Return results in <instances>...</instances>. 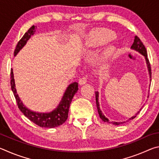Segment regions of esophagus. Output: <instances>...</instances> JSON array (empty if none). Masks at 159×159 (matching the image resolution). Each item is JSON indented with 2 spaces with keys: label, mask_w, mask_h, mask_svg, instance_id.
I'll return each instance as SVG.
<instances>
[{
  "label": "esophagus",
  "mask_w": 159,
  "mask_h": 159,
  "mask_svg": "<svg viewBox=\"0 0 159 159\" xmlns=\"http://www.w3.org/2000/svg\"><path fill=\"white\" fill-rule=\"evenodd\" d=\"M90 75L89 74H87V75H85V76H83L82 78H80V79H79V84L80 85H83V84H85V83L87 82V80L89 79V78H90Z\"/></svg>",
  "instance_id": "1"
}]
</instances>
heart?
<instances>
[{
    "label": "heart",
    "mask_w": 159,
    "mask_h": 159,
    "mask_svg": "<svg viewBox=\"0 0 159 159\" xmlns=\"http://www.w3.org/2000/svg\"><path fill=\"white\" fill-rule=\"evenodd\" d=\"M114 37H115L114 34L111 33V32H110V31L102 32V33H101L100 35H99L98 39H97L95 43L97 44L104 43V42L114 39ZM113 52H114V48L109 47L106 50L105 53L104 54H105L106 56H109L111 55Z\"/></svg>",
    "instance_id": "obj_1"
}]
</instances>
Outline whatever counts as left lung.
Instances as JSON below:
<instances>
[{
  "instance_id": "left-lung-1",
  "label": "left lung",
  "mask_w": 159,
  "mask_h": 159,
  "mask_svg": "<svg viewBox=\"0 0 159 159\" xmlns=\"http://www.w3.org/2000/svg\"><path fill=\"white\" fill-rule=\"evenodd\" d=\"M131 48H133V49L137 51H138L140 53H142V55H143L145 59H146V61H147V66H148V69H149V75H150V78L151 79H152V69H151V65H150V62L149 61V59L147 57V49L145 46L144 45V44L142 43V42L141 41L140 39L138 36H135L134 37V43L132 45ZM95 97H96V104H97V107H98V113H99V117L101 118V119L102 120H104V122H107V123H111V124H114V125H119V124H122V123H124L125 122H109V120L107 119V118L104 116V114L102 113V111L100 110V108H99V102H98V93L96 92L95 93ZM141 111V109H140ZM139 111L138 112V114H136L135 116H133V117L130 118V120L131 119H133V118H135L137 116V115L139 114Z\"/></svg>"
}]
</instances>
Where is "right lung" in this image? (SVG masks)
I'll use <instances>...</instances> for the list:
<instances>
[{
	"label": "right lung",
	"mask_w": 159,
	"mask_h": 159,
	"mask_svg": "<svg viewBox=\"0 0 159 159\" xmlns=\"http://www.w3.org/2000/svg\"><path fill=\"white\" fill-rule=\"evenodd\" d=\"M36 27V26H35L34 25L32 26L26 32L22 38L20 40V41L17 43L14 51L15 56L22 48L24 45L26 44V41H28L31 35L34 34ZM10 85H11V89L15 95L16 101H17L18 108L23 113L24 115L26 117H27L29 120H31L32 122L34 123L35 124L40 126V127L49 128L57 127V126L61 125L66 121L67 118H68L70 104H71L74 95L77 93L78 90H79V83L76 82L71 83L67 88L66 92L63 96V98L61 99L60 104L57 107V108H56L55 110H54L52 112L45 114V113H36L31 111L24 106L15 89V80L12 69L10 70Z\"/></svg>",
	"instance_id": "1"
}]
</instances>
